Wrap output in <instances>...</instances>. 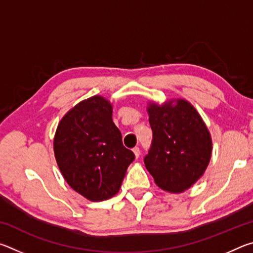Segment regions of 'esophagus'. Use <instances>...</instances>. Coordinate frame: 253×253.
I'll use <instances>...</instances> for the list:
<instances>
[{"instance_id":"esophagus-1","label":"esophagus","mask_w":253,"mask_h":253,"mask_svg":"<svg viewBox=\"0 0 253 253\" xmlns=\"http://www.w3.org/2000/svg\"><path fill=\"white\" fill-rule=\"evenodd\" d=\"M132 152H134L136 157H139V155H140V149H139V147H134V148H132Z\"/></svg>"}]
</instances>
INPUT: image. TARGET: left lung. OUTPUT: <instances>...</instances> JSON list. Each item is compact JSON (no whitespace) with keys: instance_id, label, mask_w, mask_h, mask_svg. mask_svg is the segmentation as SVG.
Returning a JSON list of instances; mask_svg holds the SVG:
<instances>
[{"instance_id":"obj_1","label":"left lung","mask_w":253,"mask_h":253,"mask_svg":"<svg viewBox=\"0 0 253 253\" xmlns=\"http://www.w3.org/2000/svg\"><path fill=\"white\" fill-rule=\"evenodd\" d=\"M175 101V105L172 102ZM153 130L145 166L162 190L179 193L204 174L212 153V139L198 111L184 99L147 107Z\"/></svg>"}]
</instances>
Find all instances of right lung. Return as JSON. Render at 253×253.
Here are the masks:
<instances>
[{"instance_id":"obj_1","label":"right lung","mask_w":253,"mask_h":253,"mask_svg":"<svg viewBox=\"0 0 253 253\" xmlns=\"http://www.w3.org/2000/svg\"><path fill=\"white\" fill-rule=\"evenodd\" d=\"M53 149L67 183L93 202L118 193L135 160L113 122L111 104L101 96L88 98L68 111L55 131Z\"/></svg>"}]
</instances>
